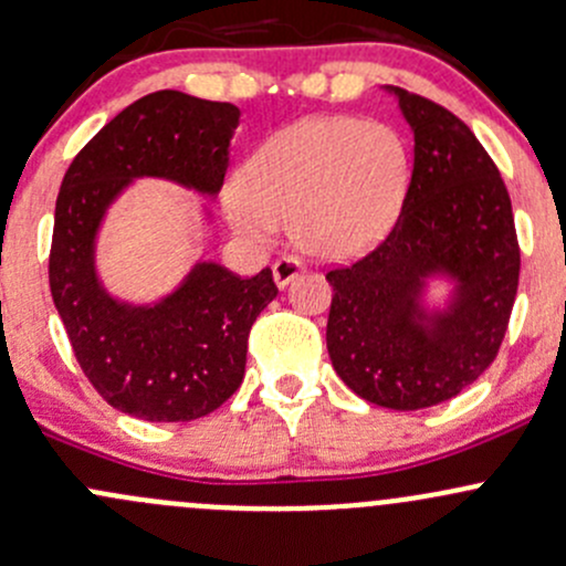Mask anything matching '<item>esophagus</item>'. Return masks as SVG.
I'll return each mask as SVG.
<instances>
[{"instance_id":"esophagus-1","label":"esophagus","mask_w":566,"mask_h":566,"mask_svg":"<svg viewBox=\"0 0 566 566\" xmlns=\"http://www.w3.org/2000/svg\"><path fill=\"white\" fill-rule=\"evenodd\" d=\"M303 271H306V268H303L301 260L282 258V260H276V263H273V282H276L279 290H284L290 282H293V279H298Z\"/></svg>"}]
</instances>
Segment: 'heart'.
Returning <instances> with one entry per match:
<instances>
[{"label":"heart","mask_w":566,"mask_h":566,"mask_svg":"<svg viewBox=\"0 0 566 566\" xmlns=\"http://www.w3.org/2000/svg\"><path fill=\"white\" fill-rule=\"evenodd\" d=\"M409 181V154L388 124L314 116L268 138L243 163L228 219L265 241L276 222L317 260H353L396 222Z\"/></svg>","instance_id":"1"}]
</instances>
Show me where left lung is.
Here are the masks:
<instances>
[{
    "label": "left lung",
    "mask_w": 566,
    "mask_h": 566,
    "mask_svg": "<svg viewBox=\"0 0 566 566\" xmlns=\"http://www.w3.org/2000/svg\"><path fill=\"white\" fill-rule=\"evenodd\" d=\"M415 135L412 181L390 235L328 271V355L349 390L412 412L491 366L518 293L513 206L472 129L431 99L382 86ZM431 281L449 284L431 302Z\"/></svg>",
    "instance_id": "obj_1"
}]
</instances>
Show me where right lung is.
Wrapping results in <instances>:
<instances>
[{
    "instance_id": "obj_1",
    "label": "right lung",
    "mask_w": 566,
    "mask_h": 566,
    "mask_svg": "<svg viewBox=\"0 0 566 566\" xmlns=\"http://www.w3.org/2000/svg\"><path fill=\"white\" fill-rule=\"evenodd\" d=\"M241 111L154 92L111 118L64 174L48 279L73 353L113 409L148 423H187L222 407L247 368L254 319L276 298L271 268L241 279L200 260L163 298L122 301L97 271L111 206L138 178H163L217 198ZM211 222V211L206 208Z\"/></svg>"
}]
</instances>
